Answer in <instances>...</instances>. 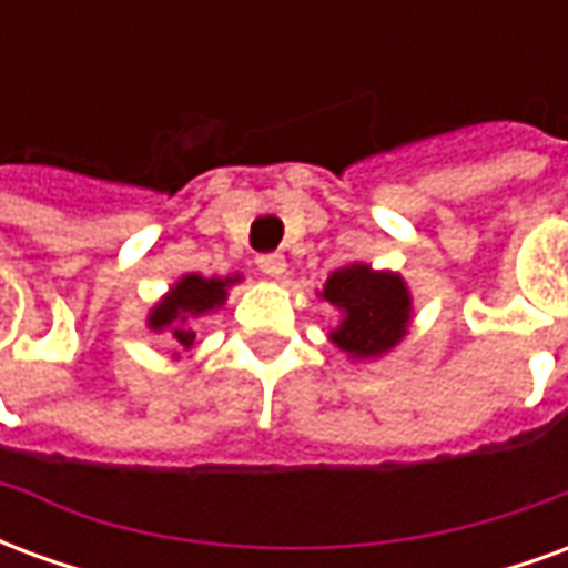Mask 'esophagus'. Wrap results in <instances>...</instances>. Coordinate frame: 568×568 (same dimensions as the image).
Masks as SVG:
<instances>
[{"label":"esophagus","mask_w":568,"mask_h":568,"mask_svg":"<svg viewBox=\"0 0 568 568\" xmlns=\"http://www.w3.org/2000/svg\"><path fill=\"white\" fill-rule=\"evenodd\" d=\"M258 271L267 273V276H283L285 273V258L280 255V252H264V255H258Z\"/></svg>","instance_id":"1"}]
</instances>
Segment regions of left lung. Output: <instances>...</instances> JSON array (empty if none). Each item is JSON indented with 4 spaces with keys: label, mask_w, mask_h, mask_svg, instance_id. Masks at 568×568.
<instances>
[{
    "label": "left lung",
    "mask_w": 568,
    "mask_h": 568,
    "mask_svg": "<svg viewBox=\"0 0 568 568\" xmlns=\"http://www.w3.org/2000/svg\"><path fill=\"white\" fill-rule=\"evenodd\" d=\"M322 297L344 310L332 341L353 358L383 356L407 332L410 295L393 273H374L365 264H349L328 276Z\"/></svg>",
    "instance_id": "8db88e82"
}]
</instances>
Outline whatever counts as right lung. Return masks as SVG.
I'll list each match as a JSON object with an SVG mask.
<instances>
[{"mask_svg":"<svg viewBox=\"0 0 568 568\" xmlns=\"http://www.w3.org/2000/svg\"><path fill=\"white\" fill-rule=\"evenodd\" d=\"M227 283H234V280H203L197 273H191V276H185L182 283L175 285L170 295L163 297L158 307L151 310L149 325L154 332L166 328V332L173 334L175 344L191 346L194 332L187 328V322L219 307L224 301Z\"/></svg>","mask_w":568,"mask_h":568,"instance_id":"1","label":"right lung"}]
</instances>
